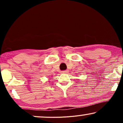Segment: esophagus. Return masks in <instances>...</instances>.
<instances>
[{
    "mask_svg": "<svg viewBox=\"0 0 123 123\" xmlns=\"http://www.w3.org/2000/svg\"><path fill=\"white\" fill-rule=\"evenodd\" d=\"M68 70H63V71H62L61 72V73H68Z\"/></svg>",
    "mask_w": 123,
    "mask_h": 123,
    "instance_id": "esophagus-1",
    "label": "esophagus"
}]
</instances>
